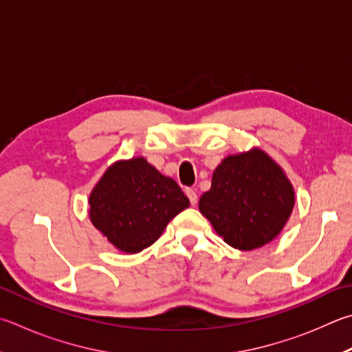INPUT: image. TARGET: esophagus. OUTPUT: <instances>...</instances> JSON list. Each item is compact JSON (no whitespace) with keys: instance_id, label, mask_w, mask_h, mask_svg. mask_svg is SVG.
<instances>
[{"instance_id":"esophagus-1","label":"esophagus","mask_w":352,"mask_h":352,"mask_svg":"<svg viewBox=\"0 0 352 352\" xmlns=\"http://www.w3.org/2000/svg\"><path fill=\"white\" fill-rule=\"evenodd\" d=\"M186 195H188V198H189V201H190V204H197V200H198V197H197V192L194 189H186Z\"/></svg>"}]
</instances>
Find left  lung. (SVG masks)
Returning <instances> with one entry per match:
<instances>
[{"label": "left lung", "instance_id": "1", "mask_svg": "<svg viewBox=\"0 0 352 352\" xmlns=\"http://www.w3.org/2000/svg\"><path fill=\"white\" fill-rule=\"evenodd\" d=\"M198 208L228 245L251 251L282 231L294 208V189L263 151L252 149L223 160Z\"/></svg>", "mask_w": 352, "mask_h": 352}]
</instances>
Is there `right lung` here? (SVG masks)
<instances>
[{
    "label": "right lung",
    "mask_w": 352,
    "mask_h": 352,
    "mask_svg": "<svg viewBox=\"0 0 352 352\" xmlns=\"http://www.w3.org/2000/svg\"><path fill=\"white\" fill-rule=\"evenodd\" d=\"M94 226L120 251L135 254L157 241L168 223L189 206L175 180L144 158L118 162L89 197Z\"/></svg>",
    "instance_id": "right-lung-1"
}]
</instances>
